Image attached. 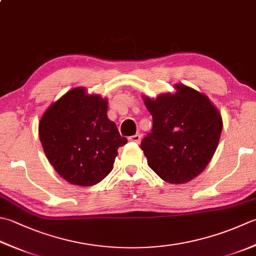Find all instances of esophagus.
Listing matches in <instances>:
<instances>
[{
  "instance_id": "esophagus-1",
  "label": "esophagus",
  "mask_w": 256,
  "mask_h": 256,
  "mask_svg": "<svg viewBox=\"0 0 256 256\" xmlns=\"http://www.w3.org/2000/svg\"><path fill=\"white\" fill-rule=\"evenodd\" d=\"M141 138H142V136L140 134H135V135H133V136H131L130 138L128 140L131 142H134V143H140L141 142Z\"/></svg>"
}]
</instances>
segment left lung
Returning <instances> with one entry per match:
<instances>
[{"mask_svg":"<svg viewBox=\"0 0 256 256\" xmlns=\"http://www.w3.org/2000/svg\"><path fill=\"white\" fill-rule=\"evenodd\" d=\"M144 103L153 118L152 132L142 140L148 164L165 182L183 184L203 172L216 151L223 122L206 95L175 85Z\"/></svg>","mask_w":256,"mask_h":256,"instance_id":"8db88e82","label":"left lung"}]
</instances>
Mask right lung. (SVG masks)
Instances as JSON below:
<instances>
[{"label": "right lung", "instance_id": "1", "mask_svg": "<svg viewBox=\"0 0 256 256\" xmlns=\"http://www.w3.org/2000/svg\"><path fill=\"white\" fill-rule=\"evenodd\" d=\"M44 153L68 183L91 186L113 170L118 148L128 143L108 118V101L84 88L64 94L38 124Z\"/></svg>", "mask_w": 256, "mask_h": 256}]
</instances>
